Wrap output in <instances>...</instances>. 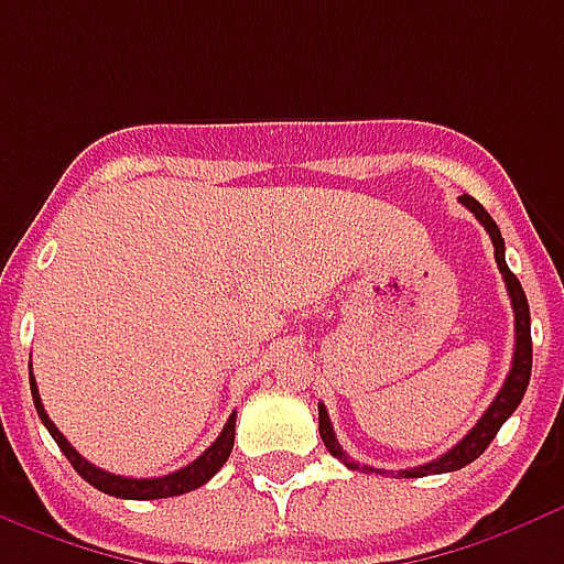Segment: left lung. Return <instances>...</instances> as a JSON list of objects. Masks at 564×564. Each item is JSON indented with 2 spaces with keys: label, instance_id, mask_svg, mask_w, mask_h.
Here are the masks:
<instances>
[{
  "label": "left lung",
  "instance_id": "obj_1",
  "mask_svg": "<svg viewBox=\"0 0 564 564\" xmlns=\"http://www.w3.org/2000/svg\"><path fill=\"white\" fill-rule=\"evenodd\" d=\"M460 203L473 212L475 218L481 220L484 229L490 232V241H494L496 265H499V271H502L505 286H508V295H511V307H514V358H511V370H508L505 386L499 388L496 400L487 406V412L478 419V424H475L473 431L466 433V436L454 445L452 452H445L442 457H436V460L424 463V466H415V469H403V473H400L403 478H424V475L454 473V469H463V466H469L473 460H478V457L487 452V445L496 440L499 427L514 415V410L520 406V400H523V394H527L529 377H532V319H529V302H527V293H523V286H520V281H517V274L508 269V262H505L502 232H499L496 220L487 215V208H484L478 199L469 197V194H463ZM319 436H323L325 448L335 454L337 460L346 463L349 469L386 475L382 469H373V466H365V463L346 457V452L340 448V442H337L335 431H332V421H328V412H325L323 403H319Z\"/></svg>",
  "mask_w": 564,
  "mask_h": 564
}]
</instances>
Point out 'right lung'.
Wrapping results in <instances>:
<instances>
[{"label": "right lung", "mask_w": 564, "mask_h": 564, "mask_svg": "<svg viewBox=\"0 0 564 564\" xmlns=\"http://www.w3.org/2000/svg\"><path fill=\"white\" fill-rule=\"evenodd\" d=\"M29 386H32V400H35L37 419L44 421V427H47L50 436L56 440L62 454L68 457L70 466L77 469V475L86 478L91 487H98L101 494H110L116 496V499H166V496H182L187 494V490H197V487H203V484L227 463L229 452H232V442H236V412H232L227 419V424H224V431H220L218 440L212 442L206 452L199 454L197 460L187 463L185 469H178V473L161 475V478H124V475L104 473L98 466H91L86 457H80V452H77V448L62 436L59 427L50 421V415L44 412V403H41V394H37L32 370H29Z\"/></svg>", "instance_id": "add662e5"}]
</instances>
